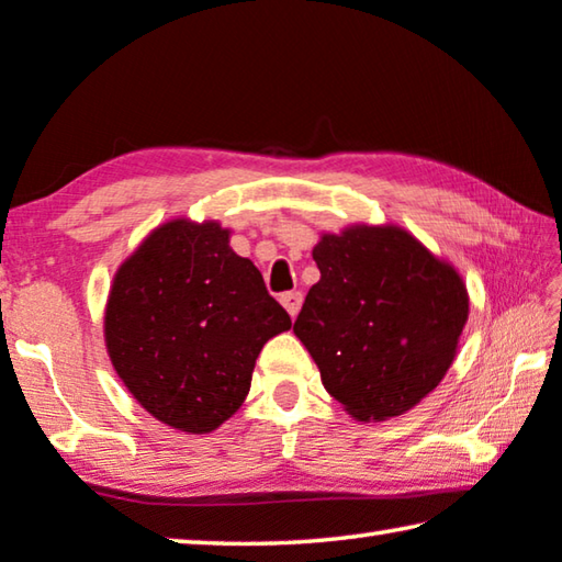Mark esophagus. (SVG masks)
I'll use <instances>...</instances> for the list:
<instances>
[{
    "label": "esophagus",
    "mask_w": 562,
    "mask_h": 562,
    "mask_svg": "<svg viewBox=\"0 0 562 562\" xmlns=\"http://www.w3.org/2000/svg\"><path fill=\"white\" fill-rule=\"evenodd\" d=\"M280 302H282V307L288 310V315L295 319L297 313H300V307H302V292H297V290L284 292V295H280Z\"/></svg>",
    "instance_id": "1"
}]
</instances>
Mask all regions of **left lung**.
<instances>
[{
	"instance_id": "1",
	"label": "left lung",
	"mask_w": 562,
	"mask_h": 562,
	"mask_svg": "<svg viewBox=\"0 0 562 562\" xmlns=\"http://www.w3.org/2000/svg\"><path fill=\"white\" fill-rule=\"evenodd\" d=\"M319 282L295 335L355 420H387L440 385L468 323L465 282L397 225H352L313 249Z\"/></svg>"
}]
</instances>
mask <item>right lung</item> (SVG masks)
I'll return each instance as SVG.
<instances>
[{"label":"right lung","mask_w":562,"mask_h":562,"mask_svg":"<svg viewBox=\"0 0 562 562\" xmlns=\"http://www.w3.org/2000/svg\"><path fill=\"white\" fill-rule=\"evenodd\" d=\"M290 327L215 220L153 229L120 265L104 310L106 352L124 387L159 423L192 435L237 413L262 345Z\"/></svg>","instance_id":"obj_1"}]
</instances>
